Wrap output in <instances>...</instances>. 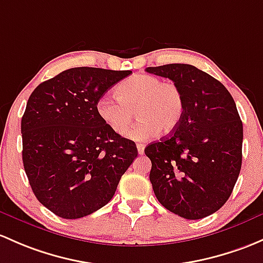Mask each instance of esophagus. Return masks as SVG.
I'll return each mask as SVG.
<instances>
[{
	"label": "esophagus",
	"mask_w": 263,
	"mask_h": 263,
	"mask_svg": "<svg viewBox=\"0 0 263 263\" xmlns=\"http://www.w3.org/2000/svg\"><path fill=\"white\" fill-rule=\"evenodd\" d=\"M137 151H139L140 155H143V153H145V145L139 143V145H137Z\"/></svg>",
	"instance_id": "34e87169"
}]
</instances>
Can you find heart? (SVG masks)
Segmentation results:
<instances>
[{
    "instance_id": "1",
    "label": "heart",
    "mask_w": 263,
    "mask_h": 263,
    "mask_svg": "<svg viewBox=\"0 0 263 263\" xmlns=\"http://www.w3.org/2000/svg\"><path fill=\"white\" fill-rule=\"evenodd\" d=\"M116 96H102L97 101V115L110 131L122 135L136 113L140 121L127 134L135 141L151 139L157 131H174L184 113V98L178 85L161 82L151 74H135L124 79L116 88Z\"/></svg>"
}]
</instances>
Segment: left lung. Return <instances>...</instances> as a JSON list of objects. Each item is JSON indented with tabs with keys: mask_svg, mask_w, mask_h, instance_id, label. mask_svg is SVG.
Wrapping results in <instances>:
<instances>
[{
	"mask_svg": "<svg viewBox=\"0 0 263 263\" xmlns=\"http://www.w3.org/2000/svg\"><path fill=\"white\" fill-rule=\"evenodd\" d=\"M174 82L184 98L180 123L145 148L157 200L185 219H201L231 197L242 165L243 124L231 93L189 64L146 68Z\"/></svg>",
	"mask_w": 263,
	"mask_h": 263,
	"instance_id": "obj_1",
	"label": "left lung"
}]
</instances>
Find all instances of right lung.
<instances>
[{
	"label": "right lung",
	"instance_id": "1",
	"mask_svg": "<svg viewBox=\"0 0 263 263\" xmlns=\"http://www.w3.org/2000/svg\"><path fill=\"white\" fill-rule=\"evenodd\" d=\"M131 70L71 68L35 88L21 120L22 161L35 197L77 219L113 198L137 157L136 143L110 131L97 101Z\"/></svg>",
	"mask_w": 263,
	"mask_h": 263
}]
</instances>
